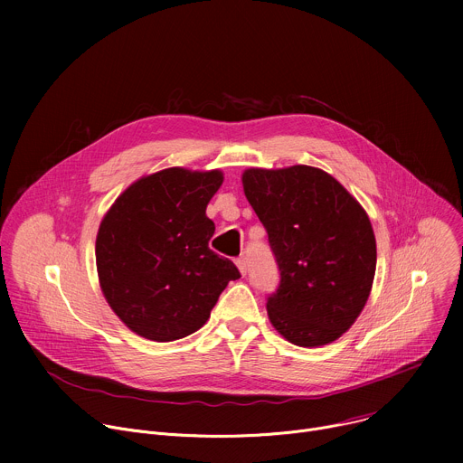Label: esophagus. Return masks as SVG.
<instances>
[{
	"label": "esophagus",
	"instance_id": "esophagus-1",
	"mask_svg": "<svg viewBox=\"0 0 463 463\" xmlns=\"http://www.w3.org/2000/svg\"><path fill=\"white\" fill-rule=\"evenodd\" d=\"M236 266H238L240 273H241V275H245V273H247V258H245V256L236 258Z\"/></svg>",
	"mask_w": 463,
	"mask_h": 463
}]
</instances>
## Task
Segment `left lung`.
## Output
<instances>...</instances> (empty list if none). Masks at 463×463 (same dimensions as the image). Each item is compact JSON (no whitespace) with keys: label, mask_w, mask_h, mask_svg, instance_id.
Listing matches in <instances>:
<instances>
[{"label":"left lung","mask_w":463,"mask_h":463,"mask_svg":"<svg viewBox=\"0 0 463 463\" xmlns=\"http://www.w3.org/2000/svg\"><path fill=\"white\" fill-rule=\"evenodd\" d=\"M241 181L280 273L268 297L271 324L304 348L339 339L363 311L375 275L366 213L337 179L313 166L250 168Z\"/></svg>","instance_id":"8db88e82"}]
</instances>
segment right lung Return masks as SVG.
Returning a JSON list of instances; mask_svg holds the SVG:
<instances>
[{
  "label": "right lung",
  "mask_w": 463,
  "mask_h": 463,
  "mask_svg": "<svg viewBox=\"0 0 463 463\" xmlns=\"http://www.w3.org/2000/svg\"><path fill=\"white\" fill-rule=\"evenodd\" d=\"M223 183L220 170L166 168L126 188L97 234V271L118 318L141 337L168 343L211 317L234 263L209 247L205 211Z\"/></svg>",
  "instance_id": "1"
}]
</instances>
